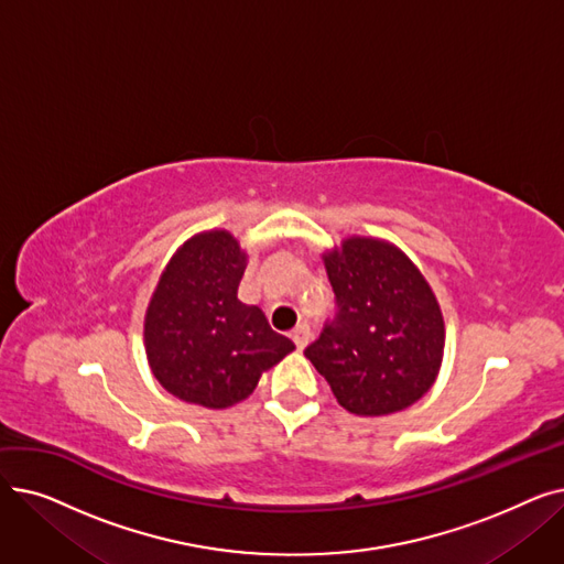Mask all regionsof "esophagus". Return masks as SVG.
<instances>
[{"label":"esophagus","mask_w":564,"mask_h":564,"mask_svg":"<svg viewBox=\"0 0 564 564\" xmlns=\"http://www.w3.org/2000/svg\"><path fill=\"white\" fill-rule=\"evenodd\" d=\"M311 338H313V334H311V329H308V324H302V327H297V329H294V334H292V340H294V345H297L300 351L306 349V345L311 343Z\"/></svg>","instance_id":"1"}]
</instances>
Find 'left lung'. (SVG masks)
Wrapping results in <instances>:
<instances>
[{
	"label": "left lung",
	"mask_w": 564,
	"mask_h": 564,
	"mask_svg": "<svg viewBox=\"0 0 564 564\" xmlns=\"http://www.w3.org/2000/svg\"><path fill=\"white\" fill-rule=\"evenodd\" d=\"M322 260L338 313L306 359L357 416H389L419 402L446 347V322L419 264L370 235L345 237Z\"/></svg>",
	"instance_id": "8db88e82"
}]
</instances>
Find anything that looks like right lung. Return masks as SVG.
I'll use <instances>...</instances> for the list:
<instances>
[{
  "mask_svg": "<svg viewBox=\"0 0 564 564\" xmlns=\"http://www.w3.org/2000/svg\"><path fill=\"white\" fill-rule=\"evenodd\" d=\"M249 253L224 228L192 235L160 274L143 315L145 359L189 404L228 409L294 349L258 306L237 300Z\"/></svg>",
  "mask_w": 564,
  "mask_h": 564,
  "instance_id": "1",
  "label": "right lung"
}]
</instances>
